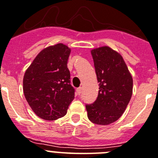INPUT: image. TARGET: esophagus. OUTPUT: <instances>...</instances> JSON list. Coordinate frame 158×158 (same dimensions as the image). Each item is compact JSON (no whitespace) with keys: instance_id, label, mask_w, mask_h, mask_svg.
Segmentation results:
<instances>
[{"instance_id":"34e87169","label":"esophagus","mask_w":158,"mask_h":158,"mask_svg":"<svg viewBox=\"0 0 158 158\" xmlns=\"http://www.w3.org/2000/svg\"><path fill=\"white\" fill-rule=\"evenodd\" d=\"M81 91H82V89L81 87H79V88L77 89V94L80 95L81 94Z\"/></svg>"}]
</instances>
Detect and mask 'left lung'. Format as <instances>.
I'll return each instance as SVG.
<instances>
[{"instance_id":"8db88e82","label":"left lung","mask_w":158,"mask_h":158,"mask_svg":"<svg viewBox=\"0 0 158 158\" xmlns=\"http://www.w3.org/2000/svg\"><path fill=\"white\" fill-rule=\"evenodd\" d=\"M99 90L94 103L86 104L89 119L94 123H114L124 112L132 94L133 81L123 57L109 47L91 51Z\"/></svg>"}]
</instances>
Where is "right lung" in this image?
Instances as JSON below:
<instances>
[{"instance_id": "right-lung-1", "label": "right lung", "mask_w": 158, "mask_h": 158, "mask_svg": "<svg viewBox=\"0 0 158 158\" xmlns=\"http://www.w3.org/2000/svg\"><path fill=\"white\" fill-rule=\"evenodd\" d=\"M70 48L62 44L50 46L35 57L23 77V92L35 114L46 120L64 116L73 100L67 67Z\"/></svg>"}]
</instances>
